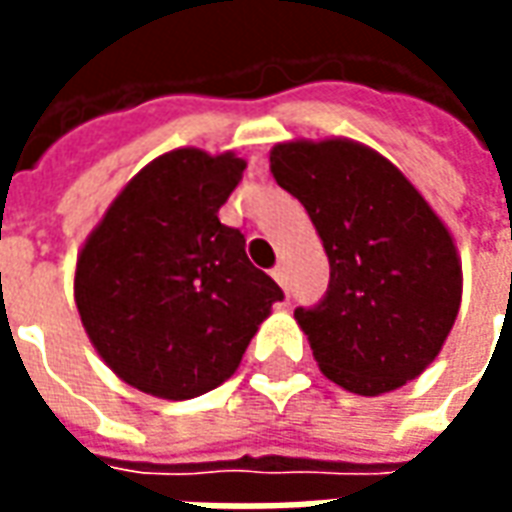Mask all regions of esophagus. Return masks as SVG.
<instances>
[{
	"label": "esophagus",
	"mask_w": 512,
	"mask_h": 512,
	"mask_svg": "<svg viewBox=\"0 0 512 512\" xmlns=\"http://www.w3.org/2000/svg\"><path fill=\"white\" fill-rule=\"evenodd\" d=\"M271 277L277 279L279 288H282V290H285V293H288V268H285V266H277V268H274V271H271Z\"/></svg>",
	"instance_id": "1"
}]
</instances>
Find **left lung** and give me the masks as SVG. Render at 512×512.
<instances>
[{"mask_svg":"<svg viewBox=\"0 0 512 512\" xmlns=\"http://www.w3.org/2000/svg\"><path fill=\"white\" fill-rule=\"evenodd\" d=\"M268 161L332 268L321 304L296 310L323 376L365 397L422 376L461 310L450 227L389 158L354 139L277 142Z\"/></svg>","mask_w":512,"mask_h":512,"instance_id":"1","label":"left lung"}]
</instances>
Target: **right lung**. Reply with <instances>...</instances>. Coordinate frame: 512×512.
I'll return each mask as SVG.
<instances>
[{
  "instance_id": "obj_1",
  "label": "right lung",
  "mask_w": 512,
  "mask_h": 512,
  "mask_svg": "<svg viewBox=\"0 0 512 512\" xmlns=\"http://www.w3.org/2000/svg\"><path fill=\"white\" fill-rule=\"evenodd\" d=\"M246 161L175 147L128 180L79 249L73 299L120 381L189 400L233 376L282 290L219 222Z\"/></svg>"
}]
</instances>
